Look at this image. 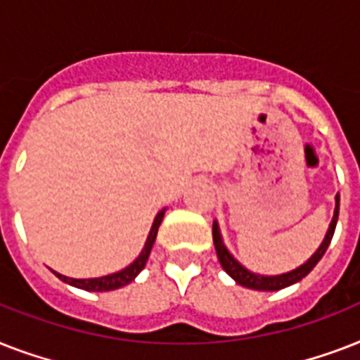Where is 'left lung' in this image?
<instances>
[{"label":"left lung","mask_w":360,"mask_h":360,"mask_svg":"<svg viewBox=\"0 0 360 360\" xmlns=\"http://www.w3.org/2000/svg\"><path fill=\"white\" fill-rule=\"evenodd\" d=\"M338 211H340V196L336 194V207H335V217L330 220L329 230H327V236H325L323 243L319 245V248L314 252V256L308 259L307 263H302L301 267L293 269L290 273L284 274H276V276H263V274H256L248 271L246 267H243L239 262H237L236 257L231 256L230 250L226 248L224 240H222V236H220L219 224H217V220L213 222V243H214V250H217V256H219V262L222 265L226 273L230 274L231 278L236 280L237 284L245 285V288H250V290H257V291H278L284 290L288 285L295 284V282H301L304 276H307L310 271H312L318 262L323 257V254L327 252L330 245V239L335 236V228L336 222H338Z\"/></svg>","instance_id":"1"}]
</instances>
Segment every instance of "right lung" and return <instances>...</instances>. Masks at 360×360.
Here are the masks:
<instances>
[{"label": "right lung", "mask_w": 360, "mask_h": 360, "mask_svg": "<svg viewBox=\"0 0 360 360\" xmlns=\"http://www.w3.org/2000/svg\"><path fill=\"white\" fill-rule=\"evenodd\" d=\"M164 211L162 209L160 213L155 217V222L151 226V231H149V236H147L146 240V246H143V250L140 252V256L136 257L134 262L130 263L129 267H124L123 271H117L114 274H108V276H101V278H69V276H63V274L56 273L59 280H63L67 284L75 285V288H80V290H86V291H112V290H117V288H123V285L130 284L132 280L141 273V269L146 267L147 263V257L151 254V248H153V243L157 239V231H158V226L162 222L164 219Z\"/></svg>", "instance_id": "add662e5"}]
</instances>
